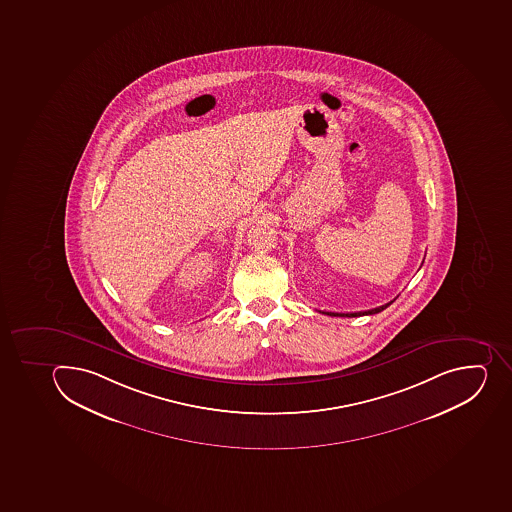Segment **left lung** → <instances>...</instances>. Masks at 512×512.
<instances>
[{
	"instance_id": "1",
	"label": "left lung",
	"mask_w": 512,
	"mask_h": 512,
	"mask_svg": "<svg viewBox=\"0 0 512 512\" xmlns=\"http://www.w3.org/2000/svg\"><path fill=\"white\" fill-rule=\"evenodd\" d=\"M392 303V302H390ZM390 303H387V305H382V307L374 308V310H369V312H359V313H334V312H326L325 315L329 316H349V318H352V316H362V315H375V313H380L382 310H385V308L390 305Z\"/></svg>"
}]
</instances>
